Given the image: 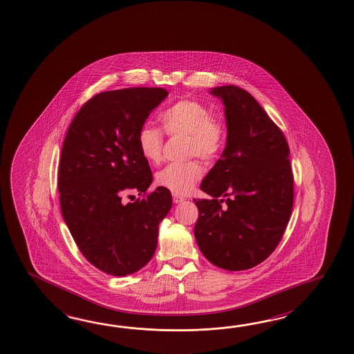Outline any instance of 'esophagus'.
I'll return each instance as SVG.
<instances>
[{
    "instance_id": "34e87169",
    "label": "esophagus",
    "mask_w": 354,
    "mask_h": 354,
    "mask_svg": "<svg viewBox=\"0 0 354 354\" xmlns=\"http://www.w3.org/2000/svg\"><path fill=\"white\" fill-rule=\"evenodd\" d=\"M174 203H181V202H184L185 199L180 196H176V194H174L173 196Z\"/></svg>"
}]
</instances>
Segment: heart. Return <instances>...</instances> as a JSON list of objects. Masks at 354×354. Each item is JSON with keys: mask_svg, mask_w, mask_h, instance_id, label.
Instances as JSON below:
<instances>
[{"mask_svg": "<svg viewBox=\"0 0 354 354\" xmlns=\"http://www.w3.org/2000/svg\"><path fill=\"white\" fill-rule=\"evenodd\" d=\"M164 131L169 136H188V156H199L209 161L220 153L225 143V128L211 109L196 99L174 102L160 115ZM137 145L142 156L149 164L162 158L164 134L156 127L142 126L137 133ZM202 166L192 160L183 164H170L156 174L160 187L176 196H185L196 187L202 176Z\"/></svg>", "mask_w": 354, "mask_h": 354, "instance_id": "obj_1", "label": "heart"}]
</instances>
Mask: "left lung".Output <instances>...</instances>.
Masks as SVG:
<instances>
[{"label":"left lung","instance_id":"left-lung-1","mask_svg":"<svg viewBox=\"0 0 354 354\" xmlns=\"http://www.w3.org/2000/svg\"><path fill=\"white\" fill-rule=\"evenodd\" d=\"M211 94L225 105L227 141L201 189L196 244L216 267L239 272L274 252L290 221L293 174L282 131L252 95L234 85Z\"/></svg>","mask_w":354,"mask_h":354}]
</instances>
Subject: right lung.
I'll return each mask as SVG.
<instances>
[{
	"mask_svg": "<svg viewBox=\"0 0 354 354\" xmlns=\"http://www.w3.org/2000/svg\"><path fill=\"white\" fill-rule=\"evenodd\" d=\"M167 94L161 87H131L95 95L63 142V220L80 252L106 274H132L152 259L158 225L173 205L162 187L146 194L153 178L137 145L140 128ZM131 191L142 198L127 204L121 198Z\"/></svg>",
	"mask_w": 354,
	"mask_h": 354,
	"instance_id": "add662e5",
	"label": "right lung"
}]
</instances>
